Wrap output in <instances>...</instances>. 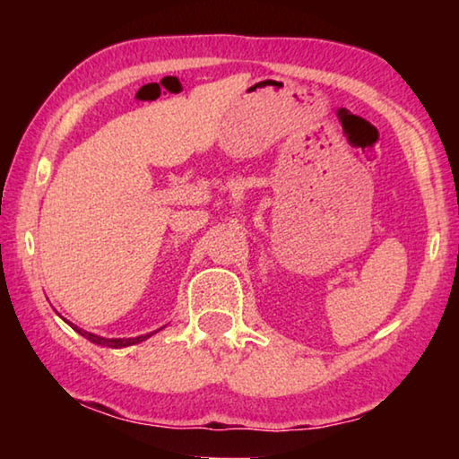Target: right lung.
Here are the masks:
<instances>
[{
	"label": "right lung",
	"instance_id": "obj_1",
	"mask_svg": "<svg viewBox=\"0 0 459 459\" xmlns=\"http://www.w3.org/2000/svg\"><path fill=\"white\" fill-rule=\"evenodd\" d=\"M68 324H71V322H68ZM73 328L79 332L81 336H84L89 342H92V344L107 346V348H127V346H134V344H139V342H143V340H147L150 336H153V333L158 332V330H155L152 333H143V336H137V338H103V336H97V333H91L87 330L79 328V325H73Z\"/></svg>",
	"mask_w": 459,
	"mask_h": 459
}]
</instances>
